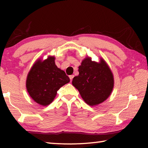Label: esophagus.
I'll return each mask as SVG.
<instances>
[{
	"mask_svg": "<svg viewBox=\"0 0 148 148\" xmlns=\"http://www.w3.org/2000/svg\"><path fill=\"white\" fill-rule=\"evenodd\" d=\"M69 77H70V79H71V82H72V79H73L74 77V75H71V76H69Z\"/></svg>",
	"mask_w": 148,
	"mask_h": 148,
	"instance_id": "obj_1",
	"label": "esophagus"
}]
</instances>
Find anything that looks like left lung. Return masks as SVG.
<instances>
[{"instance_id": "left-lung-1", "label": "left lung", "mask_w": 148, "mask_h": 148, "mask_svg": "<svg viewBox=\"0 0 148 148\" xmlns=\"http://www.w3.org/2000/svg\"><path fill=\"white\" fill-rule=\"evenodd\" d=\"M79 75L74 77L72 85L89 106H95L108 97L114 87V77L103 59L99 63L87 57L78 67Z\"/></svg>"}]
</instances>
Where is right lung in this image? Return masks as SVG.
<instances>
[{
    "mask_svg": "<svg viewBox=\"0 0 148 148\" xmlns=\"http://www.w3.org/2000/svg\"><path fill=\"white\" fill-rule=\"evenodd\" d=\"M69 82V76L56 65L55 57H50L33 65L27 76L26 87L35 102L47 106L53 101L57 91Z\"/></svg>",
    "mask_w": 148,
    "mask_h": 148,
    "instance_id": "add662e5",
    "label": "right lung"
}]
</instances>
